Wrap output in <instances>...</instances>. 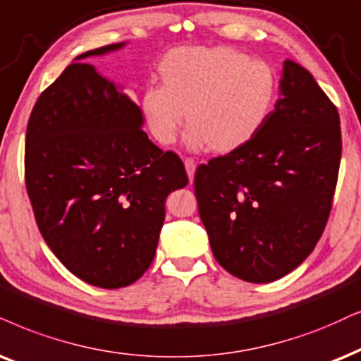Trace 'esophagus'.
<instances>
[{
    "instance_id": "34e87169",
    "label": "esophagus",
    "mask_w": 361,
    "mask_h": 361,
    "mask_svg": "<svg viewBox=\"0 0 361 361\" xmlns=\"http://www.w3.org/2000/svg\"><path fill=\"white\" fill-rule=\"evenodd\" d=\"M185 168H186V173H188L190 183H193V178H195V170H196V163H195V159H191V158H186V159H185Z\"/></svg>"
}]
</instances>
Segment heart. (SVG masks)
Wrapping results in <instances>:
<instances>
[{
  "label": "heart",
  "mask_w": 361,
  "mask_h": 361,
  "mask_svg": "<svg viewBox=\"0 0 361 361\" xmlns=\"http://www.w3.org/2000/svg\"><path fill=\"white\" fill-rule=\"evenodd\" d=\"M161 86L149 85L140 106L161 145L183 125L190 149L233 153L257 136L278 97V76L267 61L228 47L178 48L159 63Z\"/></svg>",
  "instance_id": "1"
}]
</instances>
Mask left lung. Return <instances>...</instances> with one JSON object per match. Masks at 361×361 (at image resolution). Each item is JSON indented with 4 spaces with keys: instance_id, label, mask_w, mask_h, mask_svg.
Segmentation results:
<instances>
[{
    "instance_id": "1",
    "label": "left lung",
    "mask_w": 361,
    "mask_h": 361,
    "mask_svg": "<svg viewBox=\"0 0 361 361\" xmlns=\"http://www.w3.org/2000/svg\"><path fill=\"white\" fill-rule=\"evenodd\" d=\"M280 94L246 147L195 173L214 258L250 283L275 281L305 262L325 230L338 180V109L291 59L283 65Z\"/></svg>"
}]
</instances>
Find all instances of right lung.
Segmentation results:
<instances>
[{"label": "right lung", "instance_id": "1", "mask_svg": "<svg viewBox=\"0 0 361 361\" xmlns=\"http://www.w3.org/2000/svg\"><path fill=\"white\" fill-rule=\"evenodd\" d=\"M91 49L39 94L25 145L36 225L80 280L115 290L141 278L157 252L166 196L188 185L183 161L143 131V113L98 75Z\"/></svg>", "mask_w": 361, "mask_h": 361}]
</instances>
